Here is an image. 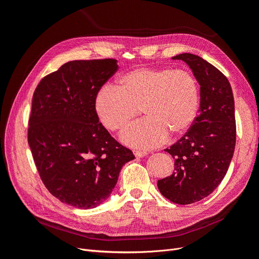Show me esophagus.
I'll return each instance as SVG.
<instances>
[{
	"mask_svg": "<svg viewBox=\"0 0 259 259\" xmlns=\"http://www.w3.org/2000/svg\"><path fill=\"white\" fill-rule=\"evenodd\" d=\"M134 154L136 158H143V156L147 155V152L145 151H138V150H134Z\"/></svg>",
	"mask_w": 259,
	"mask_h": 259,
	"instance_id": "34e87169",
	"label": "esophagus"
}]
</instances>
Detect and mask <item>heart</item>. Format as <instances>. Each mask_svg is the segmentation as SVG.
Here are the masks:
<instances>
[{
	"mask_svg": "<svg viewBox=\"0 0 259 259\" xmlns=\"http://www.w3.org/2000/svg\"><path fill=\"white\" fill-rule=\"evenodd\" d=\"M200 90L187 70L138 68L123 74L117 86L106 84L95 97V111L103 126L110 132L126 127L142 107L145 120L121 134L130 147L152 149L168 135H183L199 111Z\"/></svg>",
	"mask_w": 259,
	"mask_h": 259,
	"instance_id": "1",
	"label": "heart"
}]
</instances>
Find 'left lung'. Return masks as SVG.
I'll return each mask as SVG.
<instances>
[{
	"label": "left lung",
	"instance_id": "1",
	"mask_svg": "<svg viewBox=\"0 0 259 259\" xmlns=\"http://www.w3.org/2000/svg\"><path fill=\"white\" fill-rule=\"evenodd\" d=\"M183 60L200 85V109L191 127L169 149L175 160L170 176L158 180L162 195L177 204L206 198L222 183L236 147L234 99L228 79L205 59L190 53Z\"/></svg>",
	"mask_w": 259,
	"mask_h": 259
}]
</instances>
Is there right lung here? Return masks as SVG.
<instances>
[{
	"mask_svg": "<svg viewBox=\"0 0 259 259\" xmlns=\"http://www.w3.org/2000/svg\"><path fill=\"white\" fill-rule=\"evenodd\" d=\"M117 68L115 59L69 61L34 91L28 143L43 184L68 205L101 204L124 164L135 159L99 123L94 106Z\"/></svg>",
	"mask_w": 259,
	"mask_h": 259,
	"instance_id": "1",
	"label": "right lung"
}]
</instances>
